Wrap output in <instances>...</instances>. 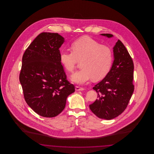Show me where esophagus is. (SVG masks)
<instances>
[{"mask_svg": "<svg viewBox=\"0 0 154 154\" xmlns=\"http://www.w3.org/2000/svg\"><path fill=\"white\" fill-rule=\"evenodd\" d=\"M84 88L80 87H79V86H76V87H75V91H84Z\"/></svg>", "mask_w": 154, "mask_h": 154, "instance_id": "esophagus-1", "label": "esophagus"}]
</instances>
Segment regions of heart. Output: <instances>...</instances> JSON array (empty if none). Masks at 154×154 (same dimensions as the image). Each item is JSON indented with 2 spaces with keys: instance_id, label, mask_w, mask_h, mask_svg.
Instances as JSON below:
<instances>
[{
  "instance_id": "1",
  "label": "heart",
  "mask_w": 154,
  "mask_h": 154,
  "mask_svg": "<svg viewBox=\"0 0 154 154\" xmlns=\"http://www.w3.org/2000/svg\"><path fill=\"white\" fill-rule=\"evenodd\" d=\"M72 51L63 50L60 52V62L67 71L72 72L79 60L81 70L71 76V80L78 84H84L92 79L95 81L104 79L109 73L113 56L110 48L102 45L95 39L84 36L72 44Z\"/></svg>"
}]
</instances>
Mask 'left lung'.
<instances>
[{"label":"left lung","instance_id":"8db88e82","mask_svg":"<svg viewBox=\"0 0 154 154\" xmlns=\"http://www.w3.org/2000/svg\"><path fill=\"white\" fill-rule=\"evenodd\" d=\"M101 35L109 38L111 34ZM114 60L109 73L93 89L97 93L95 102L89 105L97 117L110 120L121 114L127 107L134 91V65L124 44L118 40L113 48Z\"/></svg>","mask_w":154,"mask_h":154}]
</instances>
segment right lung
<instances>
[{"mask_svg":"<svg viewBox=\"0 0 154 154\" xmlns=\"http://www.w3.org/2000/svg\"><path fill=\"white\" fill-rule=\"evenodd\" d=\"M64 40L58 33L43 32L22 57L20 81L25 100L44 117L59 114L65 107L67 96L75 91L60 62L59 48Z\"/></svg>","mask_w":154,"mask_h":154,"instance_id":"add662e5","label":"right lung"}]
</instances>
